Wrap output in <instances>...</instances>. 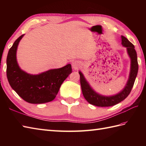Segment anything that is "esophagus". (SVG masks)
<instances>
[{
    "label": "esophagus",
    "mask_w": 146,
    "mask_h": 146,
    "mask_svg": "<svg viewBox=\"0 0 146 146\" xmlns=\"http://www.w3.org/2000/svg\"><path fill=\"white\" fill-rule=\"evenodd\" d=\"M80 63H79L78 61H74L73 63H72V66L73 68V69L75 70H78V68H79V67H80Z\"/></svg>",
    "instance_id": "obj_1"
}]
</instances>
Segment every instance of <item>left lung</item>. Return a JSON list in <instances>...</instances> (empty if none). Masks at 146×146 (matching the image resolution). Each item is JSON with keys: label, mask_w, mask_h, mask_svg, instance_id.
Here are the masks:
<instances>
[{"label": "left lung", "mask_w": 146, "mask_h": 146, "mask_svg": "<svg viewBox=\"0 0 146 146\" xmlns=\"http://www.w3.org/2000/svg\"><path fill=\"white\" fill-rule=\"evenodd\" d=\"M122 44L127 48L128 54L131 59V68L129 78L125 85V87L122 92L111 97H105L98 95L95 92L90 86L88 82L86 81L83 74L79 72L80 84L83 95L88 103L98 107H111L120 103L128 97L134 86L136 76L138 72V62L137 52L134 44L130 42L125 37L122 36Z\"/></svg>", "instance_id": "obj_1"}]
</instances>
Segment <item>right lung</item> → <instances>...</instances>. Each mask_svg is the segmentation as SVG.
I'll list each match as a JSON object with an SVG mask.
<instances>
[{
    "instance_id": "add662e5",
    "label": "right lung",
    "mask_w": 146,
    "mask_h": 146,
    "mask_svg": "<svg viewBox=\"0 0 146 146\" xmlns=\"http://www.w3.org/2000/svg\"><path fill=\"white\" fill-rule=\"evenodd\" d=\"M18 38L9 49L7 57V77L12 88L24 100L30 104H44L53 100L62 83L71 73L68 64L58 69L48 70L37 75L21 70L16 60Z\"/></svg>"
}]
</instances>
